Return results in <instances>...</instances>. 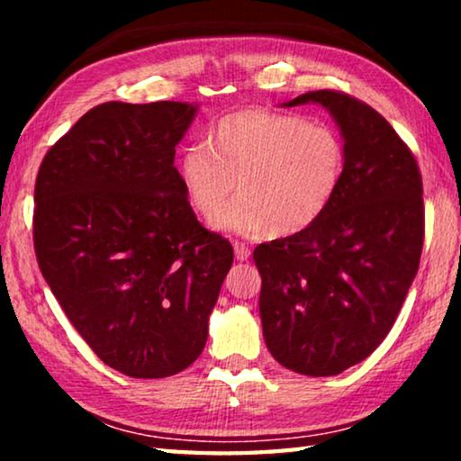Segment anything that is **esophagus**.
Returning <instances> with one entry per match:
<instances>
[{"label":"esophagus","mask_w":461,"mask_h":461,"mask_svg":"<svg viewBox=\"0 0 461 461\" xmlns=\"http://www.w3.org/2000/svg\"><path fill=\"white\" fill-rule=\"evenodd\" d=\"M233 252H236V258L241 262L248 260L249 254H252L249 252V248L246 244H241V241H236V244H233Z\"/></svg>","instance_id":"34e87169"}]
</instances>
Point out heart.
I'll use <instances>...</instances> for the list:
<instances>
[{
    "label": "heart",
    "instance_id": "obj_1",
    "mask_svg": "<svg viewBox=\"0 0 461 461\" xmlns=\"http://www.w3.org/2000/svg\"><path fill=\"white\" fill-rule=\"evenodd\" d=\"M346 170L338 130L305 115L240 109L213 123L207 144L185 146L178 158L186 199L217 228L246 236L275 230L296 236L321 220Z\"/></svg>",
    "mask_w": 461,
    "mask_h": 461
}]
</instances>
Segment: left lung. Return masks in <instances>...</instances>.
Instances as JSON below:
<instances>
[{
  "mask_svg": "<svg viewBox=\"0 0 461 461\" xmlns=\"http://www.w3.org/2000/svg\"><path fill=\"white\" fill-rule=\"evenodd\" d=\"M323 105L346 170L313 228L254 249L267 348L285 368L335 376L376 349L399 317L425 238L423 181L393 126L364 101L321 89L285 107Z\"/></svg>",
  "mask_w": 461,
  "mask_h": 461,
  "instance_id": "obj_1",
  "label": "left lung"
}]
</instances>
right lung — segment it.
Returning a JSON list of instances; mask_svg holds the SVG:
<instances>
[{
	"label": "right lung",
	"mask_w": 461,
	"mask_h": 461,
	"mask_svg": "<svg viewBox=\"0 0 461 461\" xmlns=\"http://www.w3.org/2000/svg\"><path fill=\"white\" fill-rule=\"evenodd\" d=\"M197 115L181 101L89 109L46 152L34 186L38 267L109 368L167 378L197 360L233 262L194 217L175 148Z\"/></svg>",
	"instance_id": "1"
}]
</instances>
